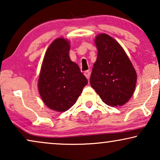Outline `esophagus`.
<instances>
[{"mask_svg": "<svg viewBox=\"0 0 160 160\" xmlns=\"http://www.w3.org/2000/svg\"><path fill=\"white\" fill-rule=\"evenodd\" d=\"M84 76H86V78H87V79H89V76H90V72H89V71H86L84 73Z\"/></svg>", "mask_w": 160, "mask_h": 160, "instance_id": "esophagus-1", "label": "esophagus"}]
</instances>
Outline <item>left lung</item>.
<instances>
[{"label": "left lung", "mask_w": 160, "mask_h": 160, "mask_svg": "<svg viewBox=\"0 0 160 160\" xmlns=\"http://www.w3.org/2000/svg\"><path fill=\"white\" fill-rule=\"evenodd\" d=\"M94 41L98 57L90 76L91 87L108 106H123L135 92L136 71L125 51L114 38L100 33Z\"/></svg>", "instance_id": "8db88e82"}]
</instances>
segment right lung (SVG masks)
<instances>
[{
    "instance_id": "1",
    "label": "right lung",
    "mask_w": 160,
    "mask_h": 160,
    "mask_svg": "<svg viewBox=\"0 0 160 160\" xmlns=\"http://www.w3.org/2000/svg\"><path fill=\"white\" fill-rule=\"evenodd\" d=\"M70 48L68 39L56 38L46 52L39 73V95L48 108L58 112L73 106L88 82L70 59Z\"/></svg>"
}]
</instances>
